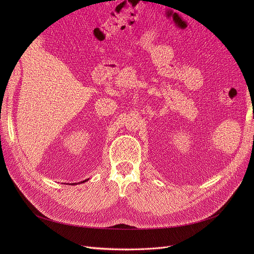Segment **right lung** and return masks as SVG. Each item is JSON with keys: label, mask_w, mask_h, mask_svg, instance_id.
Masks as SVG:
<instances>
[{"label": "right lung", "mask_w": 254, "mask_h": 254, "mask_svg": "<svg viewBox=\"0 0 254 254\" xmlns=\"http://www.w3.org/2000/svg\"><path fill=\"white\" fill-rule=\"evenodd\" d=\"M84 181H86V180H84ZM84 181H82V182H84Z\"/></svg>", "instance_id": "right-lung-1"}]
</instances>
